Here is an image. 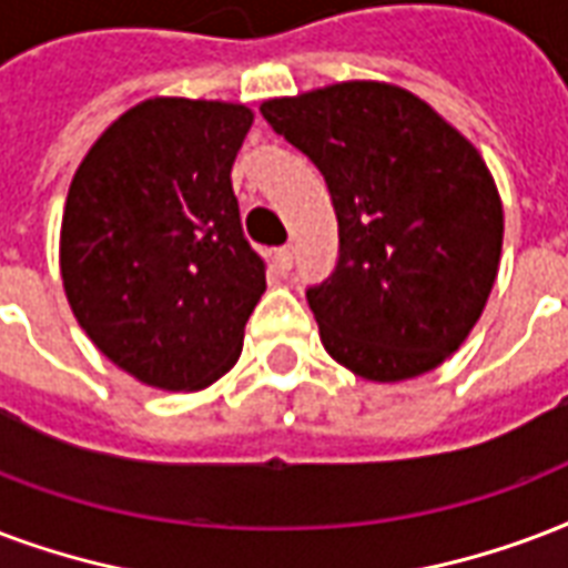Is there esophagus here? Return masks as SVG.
Instances as JSON below:
<instances>
[{
	"mask_svg": "<svg viewBox=\"0 0 568 568\" xmlns=\"http://www.w3.org/2000/svg\"><path fill=\"white\" fill-rule=\"evenodd\" d=\"M274 265H276V271H280V274H288V271H292V265H294L292 246H280V250H276Z\"/></svg>",
	"mask_w": 568,
	"mask_h": 568,
	"instance_id": "1",
	"label": "esophagus"
}]
</instances>
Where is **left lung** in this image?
Listing matches in <instances>:
<instances>
[{
	"mask_svg": "<svg viewBox=\"0 0 568 568\" xmlns=\"http://www.w3.org/2000/svg\"><path fill=\"white\" fill-rule=\"evenodd\" d=\"M262 115L318 166L339 220V262L306 288L327 354L381 384L440 366L500 265L504 205L486 160L389 82L274 98Z\"/></svg>",
	"mask_w": 568,
	"mask_h": 568,
	"instance_id": "obj_1",
	"label": "left lung"
}]
</instances>
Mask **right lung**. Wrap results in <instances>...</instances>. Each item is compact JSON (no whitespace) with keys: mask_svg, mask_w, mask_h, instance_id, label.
Instances as JSON below:
<instances>
[{"mask_svg":"<svg viewBox=\"0 0 568 568\" xmlns=\"http://www.w3.org/2000/svg\"><path fill=\"white\" fill-rule=\"evenodd\" d=\"M250 124L244 103L151 98L103 130L71 181L68 303L98 352L149 387L223 378L265 294L232 190Z\"/></svg>","mask_w":568,"mask_h":568,"instance_id":"add662e5","label":"right lung"}]
</instances>
